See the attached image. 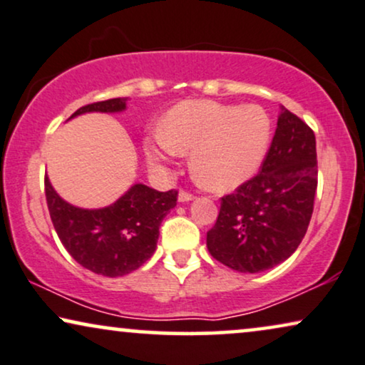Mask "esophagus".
<instances>
[{"label": "esophagus", "mask_w": 365, "mask_h": 365, "mask_svg": "<svg viewBox=\"0 0 365 365\" xmlns=\"http://www.w3.org/2000/svg\"><path fill=\"white\" fill-rule=\"evenodd\" d=\"M193 197L192 193H188V192H185V190H182L178 193V202H182V203H185V202H190V200H193Z\"/></svg>", "instance_id": "esophagus-1"}]
</instances>
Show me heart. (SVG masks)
Masks as SVG:
<instances>
[{
    "label": "heart",
    "instance_id": "heart-1",
    "mask_svg": "<svg viewBox=\"0 0 365 365\" xmlns=\"http://www.w3.org/2000/svg\"><path fill=\"white\" fill-rule=\"evenodd\" d=\"M272 138V120L262 106L183 101L168 111L163 130L145 138L150 165L167 168L192 153L190 170L202 187L230 192L259 172Z\"/></svg>",
    "mask_w": 365,
    "mask_h": 365
}]
</instances>
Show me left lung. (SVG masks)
<instances>
[{
  "label": "left lung",
  "mask_w": 365,
  "mask_h": 365,
  "mask_svg": "<svg viewBox=\"0 0 365 365\" xmlns=\"http://www.w3.org/2000/svg\"><path fill=\"white\" fill-rule=\"evenodd\" d=\"M317 190L315 135L282 106L259 175L222 197L207 249L244 274L269 270L297 250L307 232Z\"/></svg>",
  "instance_id": "8db88e82"
}]
</instances>
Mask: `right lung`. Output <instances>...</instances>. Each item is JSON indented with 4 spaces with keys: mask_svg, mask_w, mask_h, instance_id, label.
I'll return each instance as SVG.
<instances>
[{
    "mask_svg": "<svg viewBox=\"0 0 365 365\" xmlns=\"http://www.w3.org/2000/svg\"><path fill=\"white\" fill-rule=\"evenodd\" d=\"M126 98H111L85 105L70 116L100 111L118 113ZM46 203L53 227L73 259L85 269L105 277H121L142 267L157 249L158 228L177 205V190L158 192L143 183L108 207L80 208L63 200L45 177Z\"/></svg>",
    "mask_w": 365,
    "mask_h": 365,
    "instance_id": "add662e5",
    "label": "right lung"
}]
</instances>
